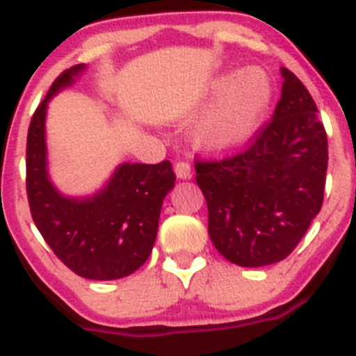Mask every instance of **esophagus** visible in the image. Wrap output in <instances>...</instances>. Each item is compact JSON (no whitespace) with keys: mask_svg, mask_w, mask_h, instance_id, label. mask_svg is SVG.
I'll use <instances>...</instances> for the list:
<instances>
[{"mask_svg":"<svg viewBox=\"0 0 356 356\" xmlns=\"http://www.w3.org/2000/svg\"><path fill=\"white\" fill-rule=\"evenodd\" d=\"M175 169L178 178H191V165L187 162H176Z\"/></svg>","mask_w":356,"mask_h":356,"instance_id":"obj_1","label":"esophagus"}]
</instances>
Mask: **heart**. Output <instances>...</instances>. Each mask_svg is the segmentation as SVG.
I'll use <instances>...</instances> for the list:
<instances>
[{
	"label": "heart",
	"instance_id": "b5f03b06",
	"mask_svg": "<svg viewBox=\"0 0 356 356\" xmlns=\"http://www.w3.org/2000/svg\"><path fill=\"white\" fill-rule=\"evenodd\" d=\"M221 103L201 121L197 139L212 151L241 146L259 124L271 99V83L260 69H248L221 81Z\"/></svg>",
	"mask_w": 356,
	"mask_h": 356
}]
</instances>
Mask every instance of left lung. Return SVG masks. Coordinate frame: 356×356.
<instances>
[{
	"instance_id": "1",
	"label": "left lung",
	"mask_w": 356,
	"mask_h": 356,
	"mask_svg": "<svg viewBox=\"0 0 356 356\" xmlns=\"http://www.w3.org/2000/svg\"><path fill=\"white\" fill-rule=\"evenodd\" d=\"M275 114L244 149L194 162L209 207V235L219 253L241 267L287 259L325 197L328 139L301 80L282 69Z\"/></svg>"
}]
</instances>
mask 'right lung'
Masks as SVG:
<instances>
[{"instance_id": "obj_1", "label": "right lung", "mask_w": 356, "mask_h": 356, "mask_svg": "<svg viewBox=\"0 0 356 356\" xmlns=\"http://www.w3.org/2000/svg\"><path fill=\"white\" fill-rule=\"evenodd\" d=\"M83 67L65 69L33 112L26 140L28 205L44 241L72 273L87 280H118L137 271L149 257L163 197L175 187L176 175L169 160L122 163L89 200L56 193L46 172V106Z\"/></svg>"}]
</instances>
